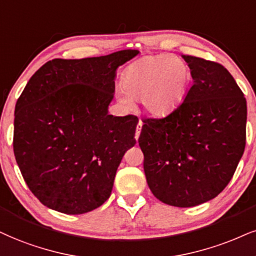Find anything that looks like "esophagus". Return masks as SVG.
<instances>
[{"label": "esophagus", "instance_id": "34e87169", "mask_svg": "<svg viewBox=\"0 0 256 256\" xmlns=\"http://www.w3.org/2000/svg\"><path fill=\"white\" fill-rule=\"evenodd\" d=\"M142 121H141V120H138V126H136V132H135V138H138V136H140V132H141V128H142Z\"/></svg>", "mask_w": 256, "mask_h": 256}]
</instances>
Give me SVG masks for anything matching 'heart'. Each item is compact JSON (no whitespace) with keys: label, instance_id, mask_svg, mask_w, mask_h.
I'll return each mask as SVG.
<instances>
[{"label":"heart","instance_id":"obj_1","mask_svg":"<svg viewBox=\"0 0 256 256\" xmlns=\"http://www.w3.org/2000/svg\"><path fill=\"white\" fill-rule=\"evenodd\" d=\"M192 80L188 62L171 54L146 56L123 72L118 98L130 108L134 100L142 102L148 112L165 116L184 100Z\"/></svg>","mask_w":256,"mask_h":256}]
</instances>
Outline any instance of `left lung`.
Instances as JSON below:
<instances>
[{
  "instance_id": "1",
  "label": "left lung",
  "mask_w": 256,
  "mask_h": 256,
  "mask_svg": "<svg viewBox=\"0 0 256 256\" xmlns=\"http://www.w3.org/2000/svg\"><path fill=\"white\" fill-rule=\"evenodd\" d=\"M194 84L162 118H144L138 146L152 194L190 208L212 200L232 180L246 147L247 102L223 65L182 56Z\"/></svg>"
}]
</instances>
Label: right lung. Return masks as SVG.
<instances>
[{"instance_id":"add662e5","label":"right lung","mask_w":256,"mask_h":256,"mask_svg":"<svg viewBox=\"0 0 256 256\" xmlns=\"http://www.w3.org/2000/svg\"><path fill=\"white\" fill-rule=\"evenodd\" d=\"M138 50L52 59L30 77L15 106L12 148L30 190L45 206L78 215L110 197L135 142L138 118L108 115L116 68Z\"/></svg>"}]
</instances>
